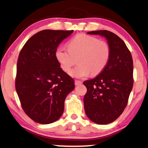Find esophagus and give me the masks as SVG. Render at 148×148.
Masks as SVG:
<instances>
[{
  "label": "esophagus",
  "instance_id": "obj_1",
  "mask_svg": "<svg viewBox=\"0 0 148 148\" xmlns=\"http://www.w3.org/2000/svg\"><path fill=\"white\" fill-rule=\"evenodd\" d=\"M82 84V82L81 81H79V80H75V84L77 86V85H79Z\"/></svg>",
  "mask_w": 148,
  "mask_h": 148
}]
</instances>
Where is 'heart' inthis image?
<instances>
[{
    "mask_svg": "<svg viewBox=\"0 0 148 148\" xmlns=\"http://www.w3.org/2000/svg\"><path fill=\"white\" fill-rule=\"evenodd\" d=\"M69 49L59 47L55 57L61 69L68 73L75 64L79 65L73 69L70 75L74 77H86L100 73L105 69L110 57L111 50L108 43L95 36L79 34L68 43Z\"/></svg>",
    "mask_w": 148,
    "mask_h": 148,
    "instance_id": "b5f03b06",
    "label": "heart"
}]
</instances>
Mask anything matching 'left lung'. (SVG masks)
Listing matches in <instances>:
<instances>
[{
  "mask_svg": "<svg viewBox=\"0 0 148 148\" xmlns=\"http://www.w3.org/2000/svg\"><path fill=\"white\" fill-rule=\"evenodd\" d=\"M105 36L111 54L105 69L93 79L83 82L87 88L84 110L91 121L99 125L114 122L125 109L133 87V60L119 36L108 30L88 32Z\"/></svg>",
  "mask_w": 148,
  "mask_h": 148,
  "instance_id": "left-lung-1",
  "label": "left lung"
}]
</instances>
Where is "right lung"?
Wrapping results in <instances>:
<instances>
[{"label":"right lung","instance_id":"1","mask_svg":"<svg viewBox=\"0 0 148 148\" xmlns=\"http://www.w3.org/2000/svg\"><path fill=\"white\" fill-rule=\"evenodd\" d=\"M73 30L44 29L31 36L19 53L15 87L23 111L40 124L56 121L64 100L74 89L73 79L61 69L55 57L60 43Z\"/></svg>","mask_w":148,"mask_h":148}]
</instances>
